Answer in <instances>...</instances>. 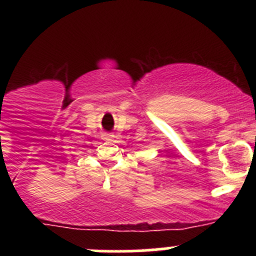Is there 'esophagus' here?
Returning a JSON list of instances; mask_svg holds the SVG:
<instances>
[{
	"label": "esophagus",
	"mask_w": 256,
	"mask_h": 256,
	"mask_svg": "<svg viewBox=\"0 0 256 256\" xmlns=\"http://www.w3.org/2000/svg\"><path fill=\"white\" fill-rule=\"evenodd\" d=\"M112 138V134H104L102 136V140H105V141H108V140Z\"/></svg>",
	"instance_id": "34e87169"
}]
</instances>
